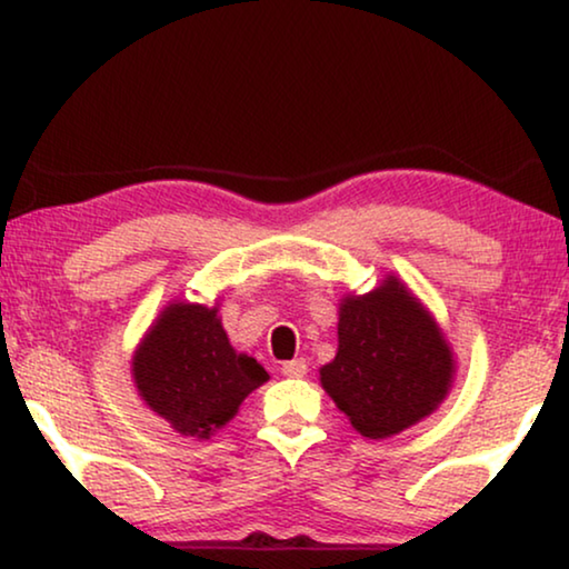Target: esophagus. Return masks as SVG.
Listing matches in <instances>:
<instances>
[{
  "mask_svg": "<svg viewBox=\"0 0 569 569\" xmlns=\"http://www.w3.org/2000/svg\"><path fill=\"white\" fill-rule=\"evenodd\" d=\"M281 373L288 376V379H301V376H307V361H303V358H293V361H286L281 366Z\"/></svg>",
  "mask_w": 569,
  "mask_h": 569,
  "instance_id": "34e87169",
  "label": "esophagus"
}]
</instances>
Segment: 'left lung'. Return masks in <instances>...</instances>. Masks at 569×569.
<instances>
[{
	"instance_id": "obj_1",
	"label": "left lung",
	"mask_w": 569,
	"mask_h": 569,
	"mask_svg": "<svg viewBox=\"0 0 569 569\" xmlns=\"http://www.w3.org/2000/svg\"><path fill=\"white\" fill-rule=\"evenodd\" d=\"M453 373L441 327L389 276L376 291L340 301L338 356L319 368V381L358 433L389 438L428 418Z\"/></svg>"
}]
</instances>
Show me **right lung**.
Here are the masks:
<instances>
[{
	"instance_id": "right-lung-1",
	"label": "right lung",
	"mask_w": 569,
	"mask_h": 569,
	"mask_svg": "<svg viewBox=\"0 0 569 569\" xmlns=\"http://www.w3.org/2000/svg\"><path fill=\"white\" fill-rule=\"evenodd\" d=\"M131 373L149 410L193 438H211L270 379L254 358L231 348L219 309L186 301L170 303L149 327Z\"/></svg>"
}]
</instances>
